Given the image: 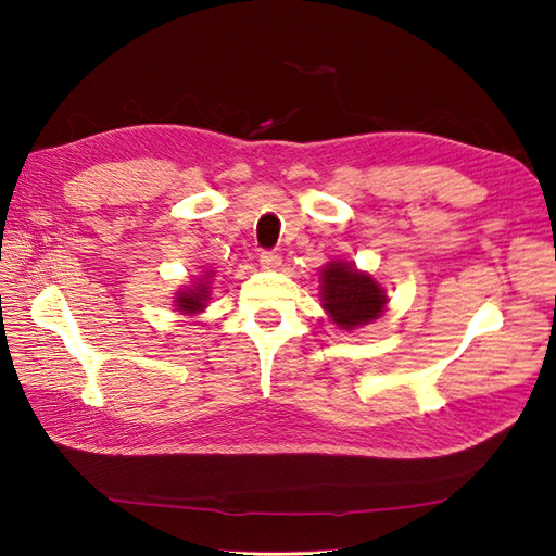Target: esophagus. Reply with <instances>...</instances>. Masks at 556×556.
I'll use <instances>...</instances> for the list:
<instances>
[{
    "label": "esophagus",
    "mask_w": 556,
    "mask_h": 556,
    "mask_svg": "<svg viewBox=\"0 0 556 556\" xmlns=\"http://www.w3.org/2000/svg\"><path fill=\"white\" fill-rule=\"evenodd\" d=\"M260 264H262V268H268V271H276V268L280 266V255L278 252L264 250V252H260Z\"/></svg>",
    "instance_id": "34e87169"
}]
</instances>
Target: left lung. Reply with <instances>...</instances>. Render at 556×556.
Here are the masks:
<instances>
[{"label": "left lung", "instance_id": "obj_1", "mask_svg": "<svg viewBox=\"0 0 556 556\" xmlns=\"http://www.w3.org/2000/svg\"><path fill=\"white\" fill-rule=\"evenodd\" d=\"M319 301L336 327L352 331L378 319L390 296L371 274L352 262L331 260L319 268Z\"/></svg>", "mask_w": 556, "mask_h": 556}]
</instances>
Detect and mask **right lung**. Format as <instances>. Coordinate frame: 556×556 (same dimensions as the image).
Instances as JSON below:
<instances>
[{"label": "right lung", "mask_w": 556, "mask_h": 556, "mask_svg": "<svg viewBox=\"0 0 556 556\" xmlns=\"http://www.w3.org/2000/svg\"><path fill=\"white\" fill-rule=\"evenodd\" d=\"M215 271H201L197 278H192L190 285H182L180 290H176L174 296V308L180 315H199L204 313L211 299V280Z\"/></svg>", "instance_id": "1"}]
</instances>
